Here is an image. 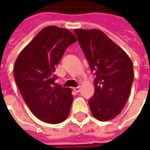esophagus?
Instances as JSON below:
<instances>
[{
  "label": "esophagus",
  "mask_w": 150,
  "mask_h": 150,
  "mask_svg": "<svg viewBox=\"0 0 150 150\" xmlns=\"http://www.w3.org/2000/svg\"><path fill=\"white\" fill-rule=\"evenodd\" d=\"M81 86H77V87H74V88H73V90L75 91V93H80V92H81Z\"/></svg>",
  "instance_id": "esophagus-1"
}]
</instances>
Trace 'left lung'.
I'll return each mask as SVG.
<instances>
[{
    "label": "left lung",
    "mask_w": 150,
    "mask_h": 150,
    "mask_svg": "<svg viewBox=\"0 0 150 150\" xmlns=\"http://www.w3.org/2000/svg\"><path fill=\"white\" fill-rule=\"evenodd\" d=\"M92 72L94 95L88 104L93 117L107 121L123 110L130 95L134 74L131 58L99 30H74Z\"/></svg>",
    "instance_id": "obj_1"
}]
</instances>
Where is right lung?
Wrapping results in <instances>:
<instances>
[{"instance_id":"add662e5","label":"right lung","mask_w":150,"mask_h":150,"mask_svg":"<svg viewBox=\"0 0 150 150\" xmlns=\"http://www.w3.org/2000/svg\"><path fill=\"white\" fill-rule=\"evenodd\" d=\"M77 40L66 29L47 26L23 49L14 64V79L29 109L49 124L63 122L73 102L72 91L55 83L53 75L64 51Z\"/></svg>"}]
</instances>
